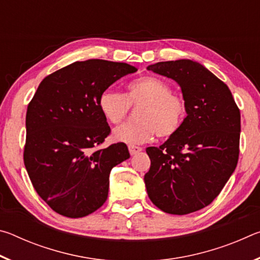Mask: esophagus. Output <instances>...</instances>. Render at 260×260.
Returning <instances> with one entry per match:
<instances>
[{"instance_id":"esophagus-1","label":"esophagus","mask_w":260,"mask_h":260,"mask_svg":"<svg viewBox=\"0 0 260 260\" xmlns=\"http://www.w3.org/2000/svg\"><path fill=\"white\" fill-rule=\"evenodd\" d=\"M128 150L131 152V155H136V153H139L140 151H142V148L138 147V146H133V144H129L128 146Z\"/></svg>"}]
</instances>
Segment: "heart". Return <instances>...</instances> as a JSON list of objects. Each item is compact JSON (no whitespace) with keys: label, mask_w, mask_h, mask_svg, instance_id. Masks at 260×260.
I'll return each instance as SVG.
<instances>
[{"label":"heart","mask_w":260,"mask_h":260,"mask_svg":"<svg viewBox=\"0 0 260 260\" xmlns=\"http://www.w3.org/2000/svg\"><path fill=\"white\" fill-rule=\"evenodd\" d=\"M131 107H141L140 120L127 122L113 131V138L126 143H144L153 139L174 135L183 124L187 113L186 101L172 93L167 81L157 77H143L131 81L125 95L104 90L99 98V109L110 124H119Z\"/></svg>","instance_id":"heart-1"}]
</instances>
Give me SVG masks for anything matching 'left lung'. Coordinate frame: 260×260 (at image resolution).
<instances>
[{
  "label": "left lung",
  "instance_id": "8db88e82",
  "mask_svg": "<svg viewBox=\"0 0 260 260\" xmlns=\"http://www.w3.org/2000/svg\"><path fill=\"white\" fill-rule=\"evenodd\" d=\"M149 71L181 88L187 117L160 147H149L144 175L149 199L170 214H188L212 203L239 160L241 114L230 88L190 59L159 61Z\"/></svg>",
  "mask_w": 260,
  "mask_h": 260
}]
</instances>
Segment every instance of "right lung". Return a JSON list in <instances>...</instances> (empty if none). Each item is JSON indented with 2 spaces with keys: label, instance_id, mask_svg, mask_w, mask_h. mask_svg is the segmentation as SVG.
I'll return each mask as SVG.
<instances>
[{
  "label": "right lung",
  "instance_id": "right-lung-1",
  "mask_svg": "<svg viewBox=\"0 0 260 260\" xmlns=\"http://www.w3.org/2000/svg\"><path fill=\"white\" fill-rule=\"evenodd\" d=\"M138 69L103 59L74 61L39 85L26 113L24 162L39 196L64 217L81 218L108 199L112 167L129 158L119 142L99 149L110 126L102 91Z\"/></svg>",
  "mask_w": 260,
  "mask_h": 260
}]
</instances>
